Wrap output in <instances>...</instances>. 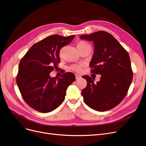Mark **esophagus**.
<instances>
[{"mask_svg": "<svg viewBox=\"0 0 146 146\" xmlns=\"http://www.w3.org/2000/svg\"><path fill=\"white\" fill-rule=\"evenodd\" d=\"M75 76H76V80L80 79L81 78V76L79 74H75Z\"/></svg>", "mask_w": 146, "mask_h": 146, "instance_id": "esophagus-1", "label": "esophagus"}]
</instances>
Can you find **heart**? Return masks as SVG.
<instances>
[{"mask_svg": "<svg viewBox=\"0 0 146 146\" xmlns=\"http://www.w3.org/2000/svg\"><path fill=\"white\" fill-rule=\"evenodd\" d=\"M88 45H90V44H88V43L84 42V41L79 42L77 43V47L79 50L82 49L83 48H84ZM62 49H61L60 51V56H61V55H62ZM72 69L76 72H80V69H81V66H79V65H74L72 67Z\"/></svg>", "mask_w": 146, "mask_h": 146, "instance_id": "heart-1", "label": "heart"}]
</instances>
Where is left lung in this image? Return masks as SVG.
I'll list each match as a JSON object with an SVG mask.
<instances>
[{"instance_id":"left-lung-1","label":"left lung","mask_w":146,"mask_h":146,"mask_svg":"<svg viewBox=\"0 0 146 146\" xmlns=\"http://www.w3.org/2000/svg\"><path fill=\"white\" fill-rule=\"evenodd\" d=\"M80 39L92 41L94 54L90 66L91 73L101 74L97 84L86 75L87 86L82 91L85 103L90 108L105 111L123 100L132 80L133 72L128 52L111 34L98 31L81 35Z\"/></svg>"}]
</instances>
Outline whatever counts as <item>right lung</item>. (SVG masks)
<instances>
[{
  "label": "right lung",
  "instance_id": "obj_1",
  "mask_svg": "<svg viewBox=\"0 0 146 146\" xmlns=\"http://www.w3.org/2000/svg\"><path fill=\"white\" fill-rule=\"evenodd\" d=\"M74 37L48 36L34 44L21 60L17 84L24 100L31 108L48 113L64 101L67 88L76 79L74 74L66 72L56 79L50 77L49 73L57 68L61 48Z\"/></svg>",
  "mask_w": 146,
  "mask_h": 146
}]
</instances>
